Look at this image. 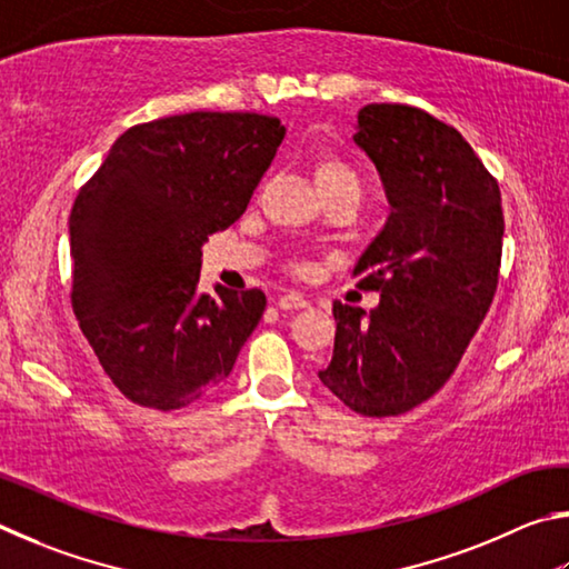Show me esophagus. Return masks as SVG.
Listing matches in <instances>:
<instances>
[{
    "label": "esophagus",
    "instance_id": "1",
    "mask_svg": "<svg viewBox=\"0 0 569 569\" xmlns=\"http://www.w3.org/2000/svg\"><path fill=\"white\" fill-rule=\"evenodd\" d=\"M279 310H305V307H310V300H307L305 295L300 292H287L277 300Z\"/></svg>",
    "mask_w": 569,
    "mask_h": 569
}]
</instances>
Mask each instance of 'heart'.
<instances>
[{
  "label": "heart",
  "instance_id": "heart-1",
  "mask_svg": "<svg viewBox=\"0 0 569 569\" xmlns=\"http://www.w3.org/2000/svg\"><path fill=\"white\" fill-rule=\"evenodd\" d=\"M315 182L317 189L322 192H332V189H357L360 192V177L352 169L350 162H345L340 154H332V152H325L315 159ZM297 272H307L305 264H297L295 267Z\"/></svg>",
  "mask_w": 569,
  "mask_h": 569
}]
</instances>
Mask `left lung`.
I'll return each mask as SVG.
<instances>
[{
	"mask_svg": "<svg viewBox=\"0 0 569 569\" xmlns=\"http://www.w3.org/2000/svg\"><path fill=\"white\" fill-rule=\"evenodd\" d=\"M355 142L392 207L352 272L380 305L367 315L335 302V352L320 380L357 415L395 417L450 380L490 310L502 197L465 137L425 109L367 104Z\"/></svg>",
	"mask_w": 569,
	"mask_h": 569,
	"instance_id": "obj_1",
	"label": "left lung"
}]
</instances>
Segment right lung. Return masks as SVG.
<instances>
[{
  "mask_svg": "<svg viewBox=\"0 0 569 569\" xmlns=\"http://www.w3.org/2000/svg\"><path fill=\"white\" fill-rule=\"evenodd\" d=\"M284 139L277 117L189 112L134 124L69 214L72 310L129 402L172 412L232 372L262 290H197L202 244L234 224Z\"/></svg>",
  "mask_w": 569,
  "mask_h": 569,
  "instance_id": "obj_1",
  "label": "right lung"
}]
</instances>
